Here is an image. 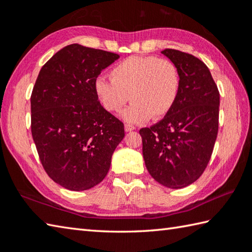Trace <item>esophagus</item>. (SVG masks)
Here are the masks:
<instances>
[{
	"mask_svg": "<svg viewBox=\"0 0 252 252\" xmlns=\"http://www.w3.org/2000/svg\"><path fill=\"white\" fill-rule=\"evenodd\" d=\"M134 129H135L134 126L129 125V123H126V125H125V130H126V132H130V131H133Z\"/></svg>",
	"mask_w": 252,
	"mask_h": 252,
	"instance_id": "34e87169",
	"label": "esophagus"
}]
</instances>
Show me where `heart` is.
I'll list each match as a JSON object with an SVG mask.
<instances>
[{"label": "heart", "instance_id": "1", "mask_svg": "<svg viewBox=\"0 0 252 252\" xmlns=\"http://www.w3.org/2000/svg\"><path fill=\"white\" fill-rule=\"evenodd\" d=\"M109 76L110 80L96 79V95L111 114L121 112L131 98L133 103L123 114L127 122L162 119L179 98L181 74L168 58L130 56L118 63Z\"/></svg>", "mask_w": 252, "mask_h": 252}]
</instances>
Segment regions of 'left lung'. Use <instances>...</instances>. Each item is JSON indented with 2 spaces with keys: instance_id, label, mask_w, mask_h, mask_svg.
<instances>
[{
  "instance_id": "obj_1",
  "label": "left lung",
  "mask_w": 252,
  "mask_h": 252,
  "mask_svg": "<svg viewBox=\"0 0 252 252\" xmlns=\"http://www.w3.org/2000/svg\"><path fill=\"white\" fill-rule=\"evenodd\" d=\"M161 53L179 68V98L162 120L143 127L140 134L149 174L178 189L199 179L210 161L219 130L220 93L205 63L178 50Z\"/></svg>"
}]
</instances>
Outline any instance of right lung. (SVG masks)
I'll return each instance as SVG.
<instances>
[{"label":"right lung","mask_w":252,"mask_h":252,"mask_svg":"<svg viewBox=\"0 0 252 252\" xmlns=\"http://www.w3.org/2000/svg\"><path fill=\"white\" fill-rule=\"evenodd\" d=\"M119 55L67 45L41 68L31 94V134L45 172L70 190L105 179L122 138V121L100 105L95 81Z\"/></svg>","instance_id":"add662e5"}]
</instances>
